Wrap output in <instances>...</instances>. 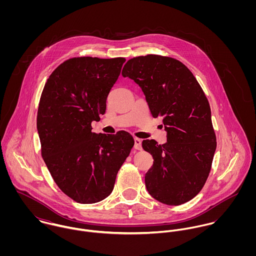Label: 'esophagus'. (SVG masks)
<instances>
[{
	"label": "esophagus",
	"instance_id": "1",
	"mask_svg": "<svg viewBox=\"0 0 256 256\" xmlns=\"http://www.w3.org/2000/svg\"><path fill=\"white\" fill-rule=\"evenodd\" d=\"M134 143H135L134 148H135L136 150H142V140H141V139L135 138V139H134Z\"/></svg>",
	"mask_w": 256,
	"mask_h": 256
}]
</instances>
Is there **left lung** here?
<instances>
[{"label":"left lung","instance_id":"obj_1","mask_svg":"<svg viewBox=\"0 0 256 256\" xmlns=\"http://www.w3.org/2000/svg\"><path fill=\"white\" fill-rule=\"evenodd\" d=\"M142 88L152 117H162L166 143L144 140L154 158L145 176L148 193L172 206L194 198L206 182L216 150L209 102L180 61L148 54L130 59L122 70Z\"/></svg>","mask_w":256,"mask_h":256}]
</instances>
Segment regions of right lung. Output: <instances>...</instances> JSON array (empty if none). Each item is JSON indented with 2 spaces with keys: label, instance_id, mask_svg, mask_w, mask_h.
Returning a JSON list of instances; mask_svg holds the SVG:
<instances>
[{
  "label": "right lung",
  "instance_id": "1",
  "mask_svg": "<svg viewBox=\"0 0 256 256\" xmlns=\"http://www.w3.org/2000/svg\"><path fill=\"white\" fill-rule=\"evenodd\" d=\"M125 61L68 59L49 76L40 96L36 125L41 156L62 192L80 204L110 196L134 146L126 131L115 135L92 131V122L106 113L108 96Z\"/></svg>",
  "mask_w": 256,
  "mask_h": 256
}]
</instances>
